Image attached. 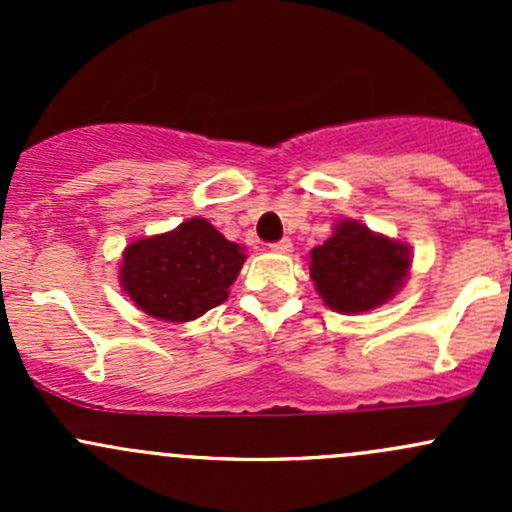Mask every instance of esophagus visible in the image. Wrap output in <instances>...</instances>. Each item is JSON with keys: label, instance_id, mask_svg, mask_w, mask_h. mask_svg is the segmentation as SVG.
Returning <instances> with one entry per match:
<instances>
[{"label": "esophagus", "instance_id": "34e87169", "mask_svg": "<svg viewBox=\"0 0 512 512\" xmlns=\"http://www.w3.org/2000/svg\"><path fill=\"white\" fill-rule=\"evenodd\" d=\"M270 250L272 252H282V255H287V252H292V240H277V242H272L270 245Z\"/></svg>", "mask_w": 512, "mask_h": 512}]
</instances>
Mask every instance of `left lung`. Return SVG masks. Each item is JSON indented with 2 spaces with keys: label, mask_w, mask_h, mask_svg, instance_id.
Here are the masks:
<instances>
[{
  "label": "left lung",
  "mask_w": 512,
  "mask_h": 512,
  "mask_svg": "<svg viewBox=\"0 0 512 512\" xmlns=\"http://www.w3.org/2000/svg\"><path fill=\"white\" fill-rule=\"evenodd\" d=\"M309 277L329 309L359 314L381 307L409 277L411 250L376 235L356 220H342L324 245L309 255Z\"/></svg>",
  "instance_id": "left-lung-1"
}]
</instances>
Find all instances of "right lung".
Returning a JSON list of instances; mask_svg holds the SVG:
<instances>
[{"label":"right lung","mask_w":512,"mask_h":512,"mask_svg":"<svg viewBox=\"0 0 512 512\" xmlns=\"http://www.w3.org/2000/svg\"><path fill=\"white\" fill-rule=\"evenodd\" d=\"M242 262L237 242L225 240L208 220L190 218L163 235L131 242L118 280L148 317L190 322L225 302Z\"/></svg>","instance_id":"1"}]
</instances>
